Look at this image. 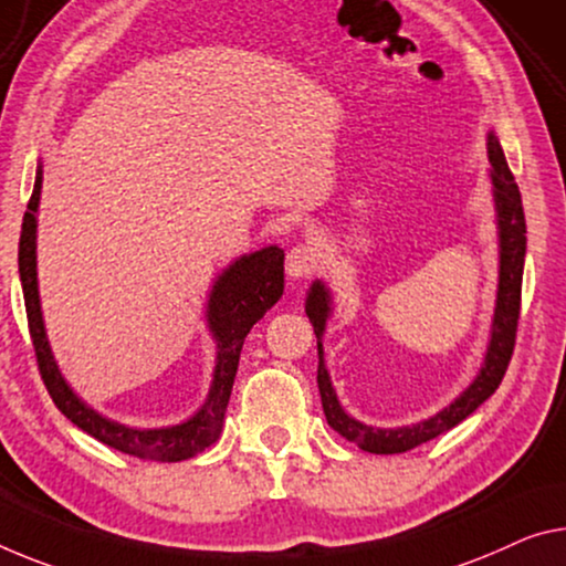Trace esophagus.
<instances>
[{"instance_id":"1","label":"esophagus","mask_w":566,"mask_h":566,"mask_svg":"<svg viewBox=\"0 0 566 566\" xmlns=\"http://www.w3.org/2000/svg\"><path fill=\"white\" fill-rule=\"evenodd\" d=\"M316 265H318V255L308 242L293 245L289 250V255H285V273H289V277H293V281H301V277L311 275L316 271Z\"/></svg>"}]
</instances>
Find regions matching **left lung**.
Listing matches in <instances>:
<instances>
[{"label": "left lung", "instance_id": "8db88e82", "mask_svg": "<svg viewBox=\"0 0 566 566\" xmlns=\"http://www.w3.org/2000/svg\"><path fill=\"white\" fill-rule=\"evenodd\" d=\"M489 161H491V181H493V202H495V222H499V295H495L491 342L485 352L483 367L475 374V379L463 389L446 410L428 417V420L407 424V428H371L354 420L352 415L344 412L338 405L336 389L328 377L324 364V346L321 338L326 332V318L332 316V293L321 281L311 285L306 298V316L313 324V334L318 342V392L321 405H324L326 422L346 438L356 442L361 450L377 455H395L407 453L422 442H428L438 434L455 428L468 415L475 412L495 389H499L503 374L509 369L511 354L516 344V326L521 311V277H524V255H526V220L524 205H521V192L511 174L506 156L499 144V138L489 134Z\"/></svg>", "mask_w": 566, "mask_h": 566}]
</instances>
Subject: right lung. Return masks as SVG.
Masks as SVG:
<instances>
[{
	"label": "right lung",
	"mask_w": 566,
	"mask_h": 566,
	"mask_svg": "<svg viewBox=\"0 0 566 566\" xmlns=\"http://www.w3.org/2000/svg\"><path fill=\"white\" fill-rule=\"evenodd\" d=\"M40 189L42 167H38L28 212H24L22 220L20 281L34 356H38L42 381H45L52 402L57 405V410L67 420L88 432L91 438L101 440L103 446L120 450V453L144 460H159V463H179V460L199 455L222 432L224 412H228L245 336L265 316V311H271L283 295V250L271 245L258 250V253L242 255L217 275L210 291V301H207V326H210L217 342V361L210 395H207L205 405L187 422L171 424V428H128V424L113 422L85 405L73 392L63 374H60L55 356H52L40 308L38 253H34L38 250Z\"/></svg>",
	"instance_id": "obj_1"
}]
</instances>
